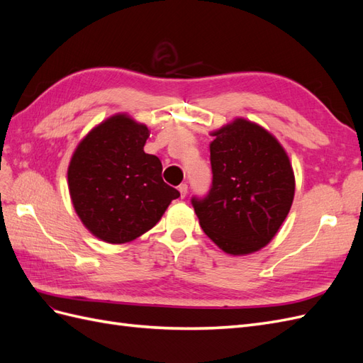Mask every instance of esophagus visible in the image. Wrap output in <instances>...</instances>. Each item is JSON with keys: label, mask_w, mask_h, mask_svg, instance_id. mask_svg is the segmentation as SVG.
I'll list each match as a JSON object with an SVG mask.
<instances>
[{"label": "esophagus", "mask_w": 363, "mask_h": 363, "mask_svg": "<svg viewBox=\"0 0 363 363\" xmlns=\"http://www.w3.org/2000/svg\"><path fill=\"white\" fill-rule=\"evenodd\" d=\"M179 192H180V195H182V199H184L186 194H188V184L182 183V184L179 186Z\"/></svg>", "instance_id": "1"}]
</instances>
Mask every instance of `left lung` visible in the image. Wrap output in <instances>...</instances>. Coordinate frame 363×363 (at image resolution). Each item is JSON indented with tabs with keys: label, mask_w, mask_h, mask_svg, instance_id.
<instances>
[{
	"label": "left lung",
	"mask_w": 363,
	"mask_h": 363,
	"mask_svg": "<svg viewBox=\"0 0 363 363\" xmlns=\"http://www.w3.org/2000/svg\"><path fill=\"white\" fill-rule=\"evenodd\" d=\"M212 188L192 199L203 232L232 256L268 245L286 219L295 194L288 152L267 128L236 118L211 133Z\"/></svg>",
	"instance_id": "left-lung-1"
}]
</instances>
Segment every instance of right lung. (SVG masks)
Masks as SVG:
<instances>
[{
  "label": "right lung",
  "mask_w": 363,
  "mask_h": 363,
  "mask_svg": "<svg viewBox=\"0 0 363 363\" xmlns=\"http://www.w3.org/2000/svg\"><path fill=\"white\" fill-rule=\"evenodd\" d=\"M145 124L127 113L104 119L72 152L71 201L83 225L107 244H127L155 227L180 192L162 179L159 157L147 155Z\"/></svg>",
  "instance_id": "1"
}]
</instances>
